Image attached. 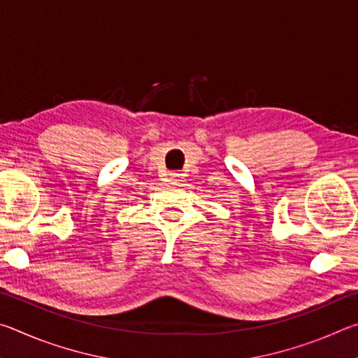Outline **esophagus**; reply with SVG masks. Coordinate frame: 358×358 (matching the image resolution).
Here are the masks:
<instances>
[{
    "instance_id": "esophagus-1",
    "label": "esophagus",
    "mask_w": 358,
    "mask_h": 358,
    "mask_svg": "<svg viewBox=\"0 0 358 358\" xmlns=\"http://www.w3.org/2000/svg\"><path fill=\"white\" fill-rule=\"evenodd\" d=\"M178 177H180V173H169V181L175 183V181H178Z\"/></svg>"
}]
</instances>
